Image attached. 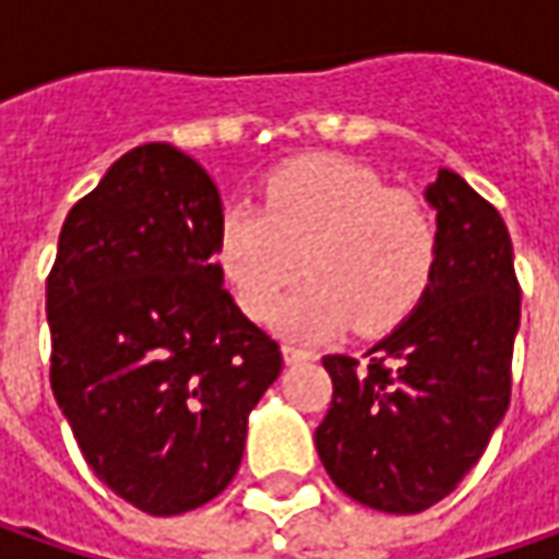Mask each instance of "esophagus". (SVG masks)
Listing matches in <instances>:
<instances>
[{
	"label": "esophagus",
	"instance_id": "esophagus-1",
	"mask_svg": "<svg viewBox=\"0 0 559 559\" xmlns=\"http://www.w3.org/2000/svg\"><path fill=\"white\" fill-rule=\"evenodd\" d=\"M309 359H316V353L312 350L294 347V344H287V347H284V362H287V366H294V362H309Z\"/></svg>",
	"mask_w": 559,
	"mask_h": 559
}]
</instances>
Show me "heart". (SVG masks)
I'll use <instances>...</instances> for the list:
<instances>
[{
    "label": "heart",
    "mask_w": 559,
    "mask_h": 559,
    "mask_svg": "<svg viewBox=\"0 0 559 559\" xmlns=\"http://www.w3.org/2000/svg\"><path fill=\"white\" fill-rule=\"evenodd\" d=\"M215 262L250 319H272L306 269L312 281L281 312L287 334L325 337L350 322L376 334L425 297L438 228L419 197L384 187L372 168L306 156L265 178L262 209H222Z\"/></svg>",
    "instance_id": "b5f03b06"
}]
</instances>
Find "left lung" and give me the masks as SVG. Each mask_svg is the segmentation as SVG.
Instances as JSON below:
<instances>
[{"instance_id":"1","label":"left lung","mask_w":559,"mask_h":559,"mask_svg":"<svg viewBox=\"0 0 559 559\" xmlns=\"http://www.w3.org/2000/svg\"><path fill=\"white\" fill-rule=\"evenodd\" d=\"M425 200L438 212V265L419 306L366 359H322L334 397L316 450L347 498L381 513H423L448 498L513 388L520 281L507 225L450 168Z\"/></svg>"}]
</instances>
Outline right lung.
Masks as SVG:
<instances>
[{"label": "right lung", "mask_w": 559, "mask_h": 559, "mask_svg": "<svg viewBox=\"0 0 559 559\" xmlns=\"http://www.w3.org/2000/svg\"><path fill=\"white\" fill-rule=\"evenodd\" d=\"M222 197L171 143H143L74 203L46 281L52 394L86 466L150 516L218 498L278 344L225 290Z\"/></svg>", "instance_id": "right-lung-1"}]
</instances>
